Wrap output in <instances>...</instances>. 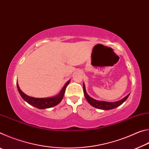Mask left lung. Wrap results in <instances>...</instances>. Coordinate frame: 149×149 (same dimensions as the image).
Listing matches in <instances>:
<instances>
[{
    "label": "left lung",
    "mask_w": 149,
    "mask_h": 149,
    "mask_svg": "<svg viewBox=\"0 0 149 149\" xmlns=\"http://www.w3.org/2000/svg\"><path fill=\"white\" fill-rule=\"evenodd\" d=\"M84 92L85 94V99H87V102H89L91 105L93 106V107H94L97 108H99V109H101V110H110V109H113V108L119 107V106L122 104L125 100H126V99H127L130 95V94L127 95L125 97L123 98V99H122L120 100H118L117 102H106V101H99V100H95L93 99V98L90 97L89 96L87 95L86 90H85V87L84 84Z\"/></svg>",
    "instance_id": "8db88e82"
}]
</instances>
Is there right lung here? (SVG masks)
I'll return each instance as SVG.
<instances>
[{"label": "right lung", "mask_w": 149, "mask_h": 149, "mask_svg": "<svg viewBox=\"0 0 149 149\" xmlns=\"http://www.w3.org/2000/svg\"><path fill=\"white\" fill-rule=\"evenodd\" d=\"M70 81H68L66 84H65V86L63 87L61 92L59 93V95H58L56 97H50V98H43V99H39V98H33L29 96H27V95L25 94L22 91V90L19 89V87L18 84H17V87L18 89V91L20 95L22 97L24 100L29 103V104H31L33 107H36L39 109H45V108H49L53 107L54 106L59 104L60 101L62 100L63 97H64L65 88H66L67 85L69 84Z\"/></svg>", "instance_id": "add662e5"}]
</instances>
